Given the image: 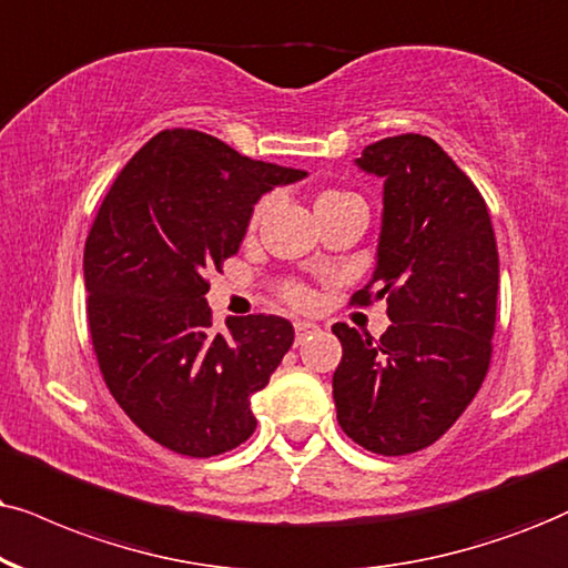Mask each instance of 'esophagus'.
<instances>
[{"mask_svg": "<svg viewBox=\"0 0 568 568\" xmlns=\"http://www.w3.org/2000/svg\"><path fill=\"white\" fill-rule=\"evenodd\" d=\"M293 327H296V341L301 343V341H306L308 335H314L317 333V325H314V322H306V320H296L293 322Z\"/></svg>", "mask_w": 568, "mask_h": 568, "instance_id": "34e87169", "label": "esophagus"}]
</instances>
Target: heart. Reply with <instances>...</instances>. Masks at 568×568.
<instances>
[{
	"mask_svg": "<svg viewBox=\"0 0 568 568\" xmlns=\"http://www.w3.org/2000/svg\"><path fill=\"white\" fill-rule=\"evenodd\" d=\"M327 196H335V193H325L322 199H327ZM256 214H260V212H256ZM285 296H288V301H293V304H298V306L308 304V293L304 288H298V285H291V288L285 291Z\"/></svg>",
	"mask_w": 568,
	"mask_h": 568,
	"instance_id": "obj_1",
	"label": "heart"
}]
</instances>
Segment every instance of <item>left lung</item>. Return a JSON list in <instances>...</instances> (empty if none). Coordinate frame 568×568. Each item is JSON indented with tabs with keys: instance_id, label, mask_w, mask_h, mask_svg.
I'll return each instance as SVG.
<instances>
[{
	"instance_id": "left-lung-1",
	"label": "left lung",
	"mask_w": 568,
	"mask_h": 568,
	"mask_svg": "<svg viewBox=\"0 0 568 568\" xmlns=\"http://www.w3.org/2000/svg\"><path fill=\"white\" fill-rule=\"evenodd\" d=\"M356 168L383 181L372 280L351 304L387 301L393 325L369 335L337 322V425L379 456H406L448 433L490 367L498 246L477 185L433 139L369 143Z\"/></svg>"
}]
</instances>
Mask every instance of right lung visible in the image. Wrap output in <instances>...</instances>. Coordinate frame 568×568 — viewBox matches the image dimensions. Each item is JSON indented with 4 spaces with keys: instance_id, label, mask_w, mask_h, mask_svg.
<instances>
[{
    "instance_id": "add662e5",
    "label": "right lung",
    "mask_w": 568,
    "mask_h": 568,
    "mask_svg": "<svg viewBox=\"0 0 568 568\" xmlns=\"http://www.w3.org/2000/svg\"><path fill=\"white\" fill-rule=\"evenodd\" d=\"M301 178L172 128L133 154L99 206L83 251L99 369L135 427L175 454L210 458L254 435L251 396L288 354L293 325L248 314L214 333L206 272L239 251L256 201Z\"/></svg>"
}]
</instances>
